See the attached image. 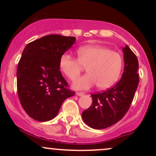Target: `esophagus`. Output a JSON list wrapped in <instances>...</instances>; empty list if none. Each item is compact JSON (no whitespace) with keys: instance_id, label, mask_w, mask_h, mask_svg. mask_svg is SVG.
<instances>
[{"instance_id":"34e87169","label":"esophagus","mask_w":156,"mask_h":156,"mask_svg":"<svg viewBox=\"0 0 156 156\" xmlns=\"http://www.w3.org/2000/svg\"><path fill=\"white\" fill-rule=\"evenodd\" d=\"M76 94H77V95H78V96H83L84 94V93L83 92H77Z\"/></svg>"}]
</instances>
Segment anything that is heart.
<instances>
[{
	"mask_svg": "<svg viewBox=\"0 0 156 156\" xmlns=\"http://www.w3.org/2000/svg\"><path fill=\"white\" fill-rule=\"evenodd\" d=\"M78 58L68 53L60 56V70L71 80L80 76L83 67L88 74L75 80L73 87L87 89L97 84L100 89H106L116 83L120 76L123 59L120 53L101 45H88L78 50Z\"/></svg>",
	"mask_w": 156,
	"mask_h": 156,
	"instance_id": "1",
	"label": "heart"
}]
</instances>
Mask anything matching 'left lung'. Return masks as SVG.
I'll list each match as a JSON object with an SVG mask.
<instances>
[{"mask_svg":"<svg viewBox=\"0 0 156 156\" xmlns=\"http://www.w3.org/2000/svg\"><path fill=\"white\" fill-rule=\"evenodd\" d=\"M125 69L122 78L112 88L92 94V103L82 113L84 122L94 129L116 124L129 110L139 82V62L128 45L122 49Z\"/></svg>","mask_w":156,"mask_h":156,"instance_id":"obj_1","label":"left lung"}]
</instances>
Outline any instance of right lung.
Here are the masks:
<instances>
[{"mask_svg": "<svg viewBox=\"0 0 156 156\" xmlns=\"http://www.w3.org/2000/svg\"><path fill=\"white\" fill-rule=\"evenodd\" d=\"M75 42V37L51 34L25 48L17 65V94L25 112L35 120L53 119L64 100L75 94L58 67L60 56Z\"/></svg>", "mask_w": 156, "mask_h": 156, "instance_id": "1", "label": "right lung"}]
</instances>
